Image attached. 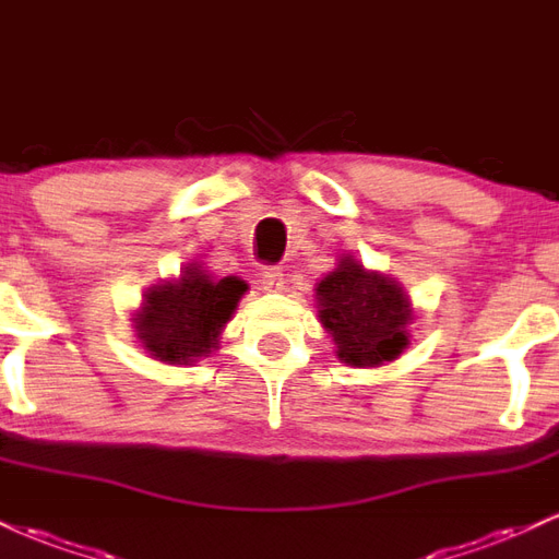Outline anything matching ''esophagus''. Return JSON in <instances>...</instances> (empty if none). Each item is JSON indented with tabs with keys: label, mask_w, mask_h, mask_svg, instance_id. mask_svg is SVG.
Instances as JSON below:
<instances>
[{
	"label": "esophagus",
	"mask_w": 559,
	"mask_h": 559,
	"mask_svg": "<svg viewBox=\"0 0 559 559\" xmlns=\"http://www.w3.org/2000/svg\"><path fill=\"white\" fill-rule=\"evenodd\" d=\"M261 290H266V293L285 290V274H282L280 269H266V272L261 274Z\"/></svg>",
	"instance_id": "1"
}]
</instances>
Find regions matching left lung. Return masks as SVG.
<instances>
[{"label": "left lung", "mask_w": 559, "mask_h": 559, "mask_svg": "<svg viewBox=\"0 0 559 559\" xmlns=\"http://www.w3.org/2000/svg\"><path fill=\"white\" fill-rule=\"evenodd\" d=\"M313 306L334 356L353 369H377L411 345L408 293L390 274L364 269L356 255H340L337 266L317 282Z\"/></svg>", "instance_id": "8db88e82"}]
</instances>
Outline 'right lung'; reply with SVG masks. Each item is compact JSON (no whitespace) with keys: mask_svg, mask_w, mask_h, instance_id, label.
<instances>
[{"mask_svg":"<svg viewBox=\"0 0 559 559\" xmlns=\"http://www.w3.org/2000/svg\"><path fill=\"white\" fill-rule=\"evenodd\" d=\"M246 290L240 277H214L201 264H188L180 277L143 295L130 319L138 343L162 364L193 366L219 350V334Z\"/></svg>","mask_w":559,"mask_h":559,"instance_id":"add662e5","label":"right lung"}]
</instances>
